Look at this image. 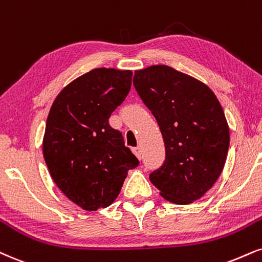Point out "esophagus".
<instances>
[{"mask_svg":"<svg viewBox=\"0 0 262 262\" xmlns=\"http://www.w3.org/2000/svg\"><path fill=\"white\" fill-rule=\"evenodd\" d=\"M132 151H133V154L138 157V159L141 160V150H140V147H133V149H132Z\"/></svg>","mask_w":262,"mask_h":262,"instance_id":"1","label":"esophagus"}]
</instances>
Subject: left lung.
Here are the masks:
<instances>
[{
  "label": "left lung",
  "mask_w": 262,
  "mask_h": 262,
  "mask_svg": "<svg viewBox=\"0 0 262 262\" xmlns=\"http://www.w3.org/2000/svg\"><path fill=\"white\" fill-rule=\"evenodd\" d=\"M138 95L159 123L166 159L150 181L166 200L187 205L215 184L229 147L225 112L207 85L168 66L135 71Z\"/></svg>",
  "instance_id": "1"
}]
</instances>
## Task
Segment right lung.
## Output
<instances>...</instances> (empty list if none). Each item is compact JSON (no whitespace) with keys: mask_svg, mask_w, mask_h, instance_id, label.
<instances>
[{"mask_svg":"<svg viewBox=\"0 0 262 262\" xmlns=\"http://www.w3.org/2000/svg\"><path fill=\"white\" fill-rule=\"evenodd\" d=\"M132 71L96 68L68 84L53 101L43 135L50 174L69 200L86 211L110 206L139 165L111 113L132 86Z\"/></svg>","mask_w":262,"mask_h":262,"instance_id":"1","label":"right lung"}]
</instances>
